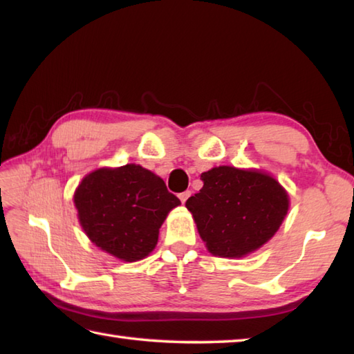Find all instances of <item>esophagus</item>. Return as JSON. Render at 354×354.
<instances>
[{"instance_id": "1", "label": "esophagus", "mask_w": 354, "mask_h": 354, "mask_svg": "<svg viewBox=\"0 0 354 354\" xmlns=\"http://www.w3.org/2000/svg\"><path fill=\"white\" fill-rule=\"evenodd\" d=\"M190 194H192V192H190V190H187V192H183V193H179V199H181V202H183V204H185V201L190 198Z\"/></svg>"}]
</instances>
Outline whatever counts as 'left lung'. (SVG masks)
<instances>
[{"label":"left lung","mask_w":354,"mask_h":354,"mask_svg":"<svg viewBox=\"0 0 354 354\" xmlns=\"http://www.w3.org/2000/svg\"><path fill=\"white\" fill-rule=\"evenodd\" d=\"M201 179L204 187L185 207L208 251L219 257H242L259 250L288 214V193L266 173L221 165L202 173Z\"/></svg>","instance_id":"left-lung-1"}]
</instances>
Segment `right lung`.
Returning <instances> with one entry per match:
<instances>
[{
	"label": "right lung",
	"mask_w": 354,
	"mask_h": 354,
	"mask_svg": "<svg viewBox=\"0 0 354 354\" xmlns=\"http://www.w3.org/2000/svg\"><path fill=\"white\" fill-rule=\"evenodd\" d=\"M74 204L93 243L120 260L137 261L153 251L165 216L181 201L160 176L127 164L89 173L74 193Z\"/></svg>",
	"instance_id": "right-lung-1"
}]
</instances>
